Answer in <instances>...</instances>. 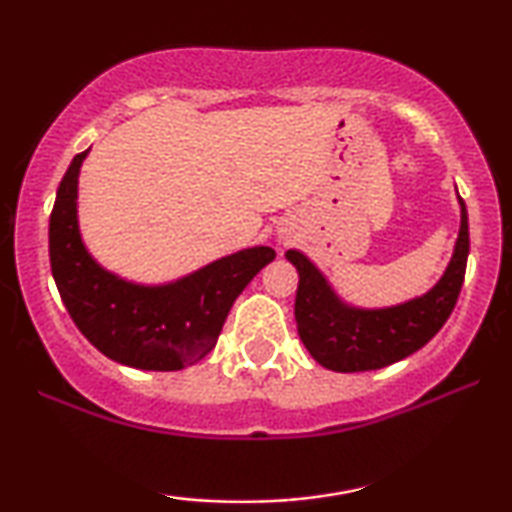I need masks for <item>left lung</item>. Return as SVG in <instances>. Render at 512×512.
Returning <instances> with one entry per match:
<instances>
[{
  "label": "left lung",
  "mask_w": 512,
  "mask_h": 512,
  "mask_svg": "<svg viewBox=\"0 0 512 512\" xmlns=\"http://www.w3.org/2000/svg\"><path fill=\"white\" fill-rule=\"evenodd\" d=\"M461 226L450 265L438 284L408 303L363 310L347 305L321 270L296 249L286 261L298 270L296 324L312 359L335 373H363L405 359L436 335L457 305L468 261V214L459 198Z\"/></svg>",
  "instance_id": "1"
}]
</instances>
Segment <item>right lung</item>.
Returning a JSON list of instances; mask_svg holds the SVG:
<instances>
[{"mask_svg":"<svg viewBox=\"0 0 512 512\" xmlns=\"http://www.w3.org/2000/svg\"><path fill=\"white\" fill-rule=\"evenodd\" d=\"M88 151L67 167L48 223V254L62 303L90 345L111 361L165 373L193 366L212 352L235 298L275 261V249H242L156 286L104 270L88 254L76 214L79 172Z\"/></svg>","mask_w":512,"mask_h":512,"instance_id":"right-lung-1","label":"right lung"}]
</instances>
